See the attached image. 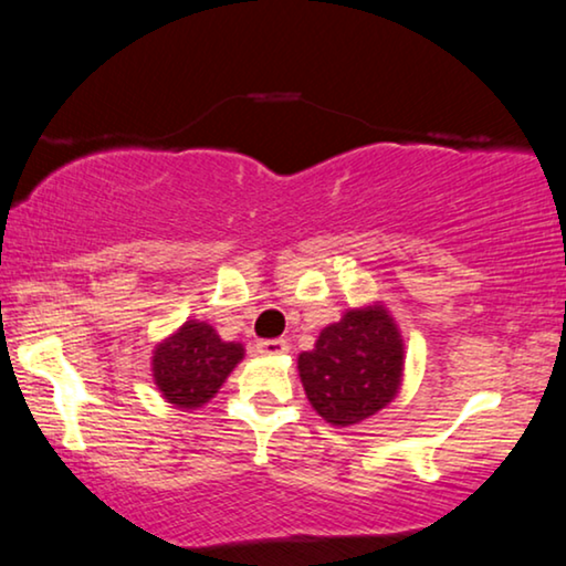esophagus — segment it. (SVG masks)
I'll list each match as a JSON object with an SVG mask.
<instances>
[{
  "label": "esophagus",
  "instance_id": "34e87169",
  "mask_svg": "<svg viewBox=\"0 0 566 566\" xmlns=\"http://www.w3.org/2000/svg\"><path fill=\"white\" fill-rule=\"evenodd\" d=\"M289 343L285 339H262V343H258V353L260 355H283L289 353Z\"/></svg>",
  "mask_w": 566,
  "mask_h": 566
}]
</instances>
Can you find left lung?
Listing matches in <instances>:
<instances>
[{
  "label": "left lung",
  "mask_w": 566,
  "mask_h": 566,
  "mask_svg": "<svg viewBox=\"0 0 566 566\" xmlns=\"http://www.w3.org/2000/svg\"><path fill=\"white\" fill-rule=\"evenodd\" d=\"M308 405L324 422L353 428L397 399L405 381V337L384 301L347 308L314 350L298 355Z\"/></svg>",
  "instance_id": "obj_1"
}]
</instances>
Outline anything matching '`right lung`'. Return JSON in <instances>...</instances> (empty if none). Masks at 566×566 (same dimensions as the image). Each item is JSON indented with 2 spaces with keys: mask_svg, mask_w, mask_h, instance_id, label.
I'll return each instance as SVG.
<instances>
[{
  "mask_svg": "<svg viewBox=\"0 0 566 566\" xmlns=\"http://www.w3.org/2000/svg\"><path fill=\"white\" fill-rule=\"evenodd\" d=\"M244 358L242 343H227L208 322L188 319L151 350V376L175 409H198L211 401Z\"/></svg>",
  "mask_w": 566,
  "mask_h": 566,
  "instance_id": "right-lung-1",
  "label": "right lung"
}]
</instances>
